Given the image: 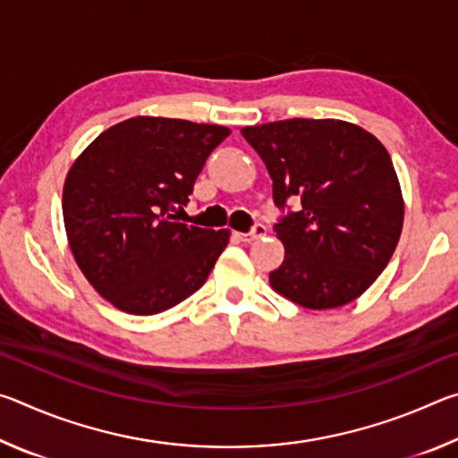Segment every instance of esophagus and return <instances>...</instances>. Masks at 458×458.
<instances>
[{"instance_id":"34e87169","label":"esophagus","mask_w":458,"mask_h":458,"mask_svg":"<svg viewBox=\"0 0 458 458\" xmlns=\"http://www.w3.org/2000/svg\"><path fill=\"white\" fill-rule=\"evenodd\" d=\"M265 234H267L265 224H254V228L248 232V234H242V232H234V236L240 240V242H252V240H259Z\"/></svg>"}]
</instances>
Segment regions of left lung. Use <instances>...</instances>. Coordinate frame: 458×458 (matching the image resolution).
<instances>
[{
	"instance_id": "obj_1",
	"label": "left lung",
	"mask_w": 458,
	"mask_h": 458,
	"mask_svg": "<svg viewBox=\"0 0 458 458\" xmlns=\"http://www.w3.org/2000/svg\"><path fill=\"white\" fill-rule=\"evenodd\" d=\"M273 180L275 204L301 210L275 224L284 260L270 286L305 309H335L366 293L390 262L404 199L390 153L353 123L286 119L244 127Z\"/></svg>"
}]
</instances>
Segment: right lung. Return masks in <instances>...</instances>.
Returning a JSON list of instances; mask_svg holds the SVG:
<instances>
[{"label": "right lung", "instance_id": "1", "mask_svg": "<svg viewBox=\"0 0 458 458\" xmlns=\"http://www.w3.org/2000/svg\"><path fill=\"white\" fill-rule=\"evenodd\" d=\"M228 127L133 117L100 133L66 175L62 214L87 281L131 315L182 303L212 273L230 230L188 226V206L208 155Z\"/></svg>", "mask_w": 458, "mask_h": 458}]
</instances>
